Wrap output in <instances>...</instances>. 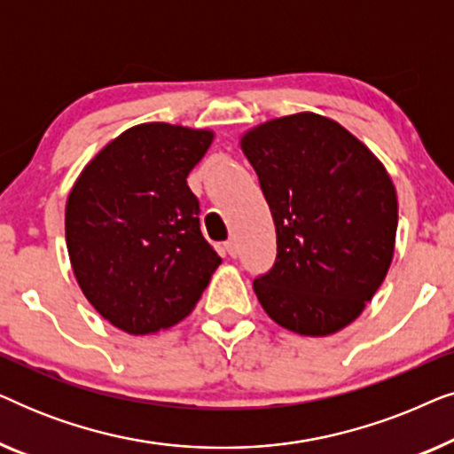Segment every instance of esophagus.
<instances>
[{
    "mask_svg": "<svg viewBox=\"0 0 454 454\" xmlns=\"http://www.w3.org/2000/svg\"><path fill=\"white\" fill-rule=\"evenodd\" d=\"M223 247H225V252H227L231 258L238 256V244H235V239L225 241V246H223Z\"/></svg>",
    "mask_w": 454,
    "mask_h": 454,
    "instance_id": "1",
    "label": "esophagus"
}]
</instances>
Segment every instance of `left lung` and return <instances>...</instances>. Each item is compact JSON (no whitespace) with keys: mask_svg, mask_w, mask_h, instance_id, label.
<instances>
[{"mask_svg":"<svg viewBox=\"0 0 454 454\" xmlns=\"http://www.w3.org/2000/svg\"><path fill=\"white\" fill-rule=\"evenodd\" d=\"M239 146L277 229L275 266L254 281L260 306L303 337L343 331L393 262L399 202L388 171L349 129L312 111L250 128Z\"/></svg>","mask_w":454,"mask_h":454,"instance_id":"1","label":"left lung"}]
</instances>
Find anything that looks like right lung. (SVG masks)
Instances as JSON below:
<instances>
[{"mask_svg": "<svg viewBox=\"0 0 454 454\" xmlns=\"http://www.w3.org/2000/svg\"><path fill=\"white\" fill-rule=\"evenodd\" d=\"M213 138L210 129L140 123L103 146L72 185L66 246L74 277L123 333L177 325L221 264L185 182Z\"/></svg>", "mask_w": 454, "mask_h": 454, "instance_id": "right-lung-1", "label": "right lung"}]
</instances>
